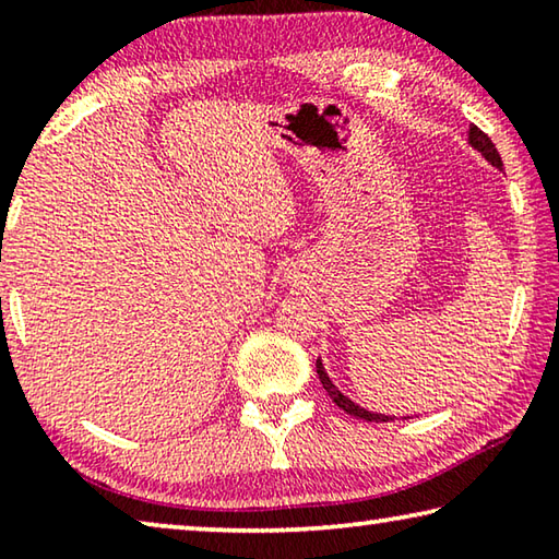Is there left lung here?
Instances as JSON below:
<instances>
[{"label":"left lung","instance_id":"obj_1","mask_svg":"<svg viewBox=\"0 0 559 559\" xmlns=\"http://www.w3.org/2000/svg\"><path fill=\"white\" fill-rule=\"evenodd\" d=\"M468 145L476 150V153H480V157H486L488 165H493L496 169H503V159H500L496 145L490 143V138L486 135L484 130H478L476 126H471L468 128ZM316 370H318L320 382H323V390L330 394V400H333L340 406V409L347 412L349 416H355V419H362V421H390L392 419V416H386V414H377V412L365 409V406L355 404L347 394L340 392L337 386H335V382L328 377L325 367H323V359H320V357L316 359Z\"/></svg>","mask_w":559,"mask_h":559}]
</instances>
